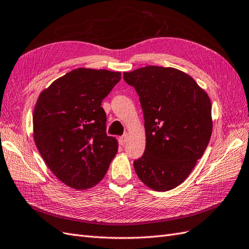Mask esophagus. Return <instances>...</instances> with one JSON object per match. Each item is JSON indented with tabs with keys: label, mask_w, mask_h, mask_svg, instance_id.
Returning a JSON list of instances; mask_svg holds the SVG:
<instances>
[{
	"label": "esophagus",
	"mask_w": 249,
	"mask_h": 249,
	"mask_svg": "<svg viewBox=\"0 0 249 249\" xmlns=\"http://www.w3.org/2000/svg\"><path fill=\"white\" fill-rule=\"evenodd\" d=\"M127 139H128V136H127V133H125V135L122 136V137H120L119 138L120 145H124L127 142Z\"/></svg>",
	"instance_id": "esophagus-1"
}]
</instances>
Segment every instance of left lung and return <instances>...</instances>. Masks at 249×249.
Masks as SVG:
<instances>
[{"mask_svg": "<svg viewBox=\"0 0 249 249\" xmlns=\"http://www.w3.org/2000/svg\"><path fill=\"white\" fill-rule=\"evenodd\" d=\"M123 78L135 87L145 121L146 148L133 161L138 177L157 191L179 186L212 137L208 95L191 76L170 67L146 66Z\"/></svg>", "mask_w": 249, "mask_h": 249, "instance_id": "left-lung-1", "label": "left lung"}]
</instances>
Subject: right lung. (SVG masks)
<instances>
[{"label": "right lung", "mask_w": 249, "mask_h": 249, "mask_svg": "<svg viewBox=\"0 0 249 249\" xmlns=\"http://www.w3.org/2000/svg\"><path fill=\"white\" fill-rule=\"evenodd\" d=\"M120 72L79 68L44 90L34 111L37 149L53 175L75 189L94 186L107 173L118 142L106 133L102 101Z\"/></svg>", "instance_id": "add662e5"}]
</instances>
